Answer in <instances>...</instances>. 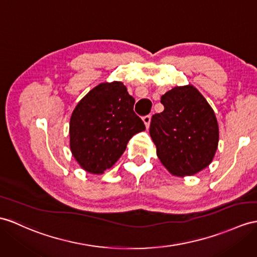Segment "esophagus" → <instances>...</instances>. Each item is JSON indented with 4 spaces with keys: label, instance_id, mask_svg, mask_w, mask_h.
Instances as JSON below:
<instances>
[{
    "label": "esophagus",
    "instance_id": "esophagus-1",
    "mask_svg": "<svg viewBox=\"0 0 257 257\" xmlns=\"http://www.w3.org/2000/svg\"><path fill=\"white\" fill-rule=\"evenodd\" d=\"M150 120H152V115H150V114H147V115L143 117V121H144V123H145L147 128L149 127V125H150Z\"/></svg>",
    "mask_w": 257,
    "mask_h": 257
}]
</instances>
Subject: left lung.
Returning a JSON list of instances; mask_svg holds the SVG:
<instances>
[{"mask_svg":"<svg viewBox=\"0 0 257 257\" xmlns=\"http://www.w3.org/2000/svg\"><path fill=\"white\" fill-rule=\"evenodd\" d=\"M165 110L153 115L149 133L161 164L173 176H193L214 159L218 122L201 92L189 85L174 87L161 97Z\"/></svg>","mask_w":257,"mask_h":257,"instance_id":"8db88e82","label":"left lung"}]
</instances>
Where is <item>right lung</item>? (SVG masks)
I'll use <instances>...</instances> for the list:
<instances>
[{"label":"right lung","mask_w":257,"mask_h":257,"mask_svg":"<svg viewBox=\"0 0 257 257\" xmlns=\"http://www.w3.org/2000/svg\"><path fill=\"white\" fill-rule=\"evenodd\" d=\"M134 103L121 81L99 84L78 102L70 121V146L84 170L103 173L121 157L133 135L146 128Z\"/></svg>","instance_id":"right-lung-1"}]
</instances>
